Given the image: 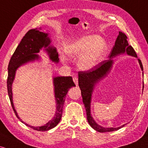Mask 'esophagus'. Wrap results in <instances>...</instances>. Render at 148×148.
Returning a JSON list of instances; mask_svg holds the SVG:
<instances>
[{
    "label": "esophagus",
    "instance_id": "1",
    "mask_svg": "<svg viewBox=\"0 0 148 148\" xmlns=\"http://www.w3.org/2000/svg\"><path fill=\"white\" fill-rule=\"evenodd\" d=\"M73 81H74V84H76V86H78V84H79V81H78V78L76 77V76H74V77H73Z\"/></svg>",
    "mask_w": 148,
    "mask_h": 148
}]
</instances>
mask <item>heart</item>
Instances as JSON below:
<instances>
[{"label":"heart","instance_id":"obj_1","mask_svg":"<svg viewBox=\"0 0 148 148\" xmlns=\"http://www.w3.org/2000/svg\"><path fill=\"white\" fill-rule=\"evenodd\" d=\"M106 45L98 35H88L77 40L69 42L65 51L72 58H77L78 66L82 70H90L102 60L106 51Z\"/></svg>","mask_w":148,"mask_h":148}]
</instances>
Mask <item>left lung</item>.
I'll return each mask as SVG.
<instances>
[{
  "instance_id": "left-lung-1",
  "label": "left lung",
  "mask_w": 148,
  "mask_h": 148,
  "mask_svg": "<svg viewBox=\"0 0 148 148\" xmlns=\"http://www.w3.org/2000/svg\"><path fill=\"white\" fill-rule=\"evenodd\" d=\"M125 52H126L128 55L137 58V55L133 47L129 45L126 35L122 32H119V35L115 40V45L113 46L111 53L109 54V59L100 62L95 68L87 71H81L79 72V86L81 90L83 102L86 107L88 122L95 130L99 132H113V131L118 130L124 127V125H123L122 127H119L118 128H115V127L104 128V127L98 125L91 116L90 100L92 92L95 85L99 81V80L106 76V74L109 72L112 64H113L112 58L115 56ZM138 62L140 64V68L142 70H143L142 62L140 59H138Z\"/></svg>"
}]
</instances>
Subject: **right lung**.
<instances>
[{
	"label": "right lung",
	"mask_w": 148,
	"mask_h": 148,
	"mask_svg": "<svg viewBox=\"0 0 148 148\" xmlns=\"http://www.w3.org/2000/svg\"><path fill=\"white\" fill-rule=\"evenodd\" d=\"M47 36L48 35L47 33L40 31V28L31 29L25 33L10 60L9 65H8V81H7L8 95L16 116L25 125L33 129L34 130L40 131V132L48 131L55 127L59 123L62 117V108H63L66 95L67 94L69 88L73 86H76L74 83L73 82L72 76H57L54 78L53 84L56 101V112L52 120H51L44 126H30L23 123L18 116L13 104L12 92V84L14 81L16 69L25 62L38 59V55L35 53L40 52V50L42 47L46 48L48 47V48L46 49L45 50L48 52L50 58L54 62H58V54L56 52V49L53 47H49L51 41L49 37Z\"/></svg>",
	"instance_id": "add662e5"
}]
</instances>
